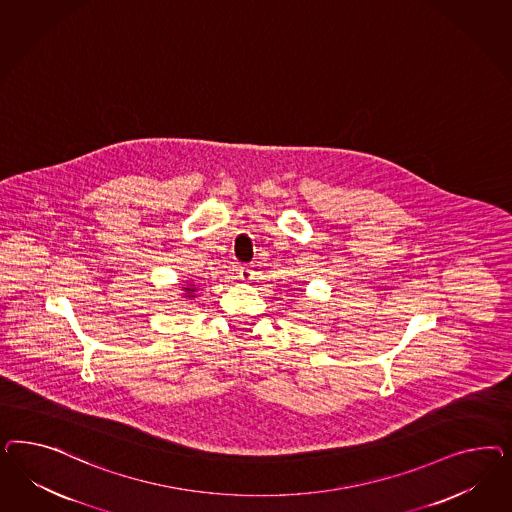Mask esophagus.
<instances>
[{
  "mask_svg": "<svg viewBox=\"0 0 512 512\" xmlns=\"http://www.w3.org/2000/svg\"><path fill=\"white\" fill-rule=\"evenodd\" d=\"M238 278L242 279L244 283H248L253 279V270L249 268V266H242L240 270H238Z\"/></svg>",
  "mask_w": 512,
  "mask_h": 512,
  "instance_id": "34e87169",
  "label": "esophagus"
}]
</instances>
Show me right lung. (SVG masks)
Here are the masks:
<instances>
[{"instance_id": "right-lung-1", "label": "right lung", "mask_w": 512, "mask_h": 512, "mask_svg": "<svg viewBox=\"0 0 512 512\" xmlns=\"http://www.w3.org/2000/svg\"><path fill=\"white\" fill-rule=\"evenodd\" d=\"M182 291H184V296H186V298H189V300H191V298H195V293H197L195 285H189V283H186V285L182 287Z\"/></svg>"}]
</instances>
